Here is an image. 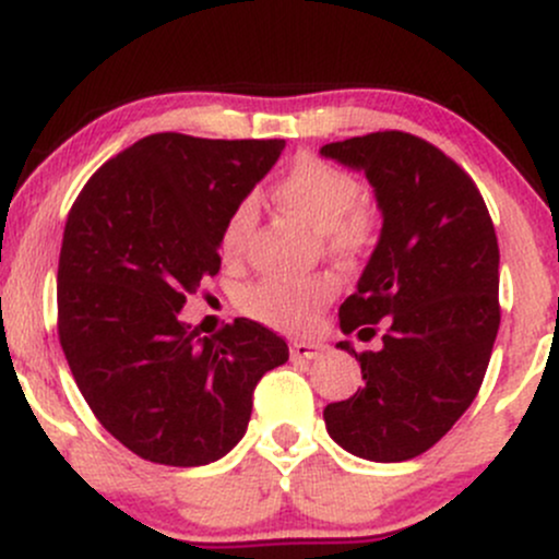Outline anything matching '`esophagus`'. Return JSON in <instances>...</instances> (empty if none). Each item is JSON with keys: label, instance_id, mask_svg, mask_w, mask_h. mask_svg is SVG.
<instances>
[{"label": "esophagus", "instance_id": "34e87169", "mask_svg": "<svg viewBox=\"0 0 559 559\" xmlns=\"http://www.w3.org/2000/svg\"><path fill=\"white\" fill-rule=\"evenodd\" d=\"M288 349H292L294 360H316V357L323 355V344L316 342H294Z\"/></svg>", "mask_w": 559, "mask_h": 559}]
</instances>
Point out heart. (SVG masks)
Listing matches in <instances>:
<instances>
[{
  "instance_id": "heart-1",
  "label": "heart",
  "mask_w": 559,
  "mask_h": 559,
  "mask_svg": "<svg viewBox=\"0 0 559 559\" xmlns=\"http://www.w3.org/2000/svg\"><path fill=\"white\" fill-rule=\"evenodd\" d=\"M273 199L281 207L310 223L329 241L333 252L357 254L373 241L376 217L362 202V186L352 173L312 155L299 157L273 186ZM254 226V204L249 199L230 210L221 230V254L236 262L247 247L249 230ZM338 281L331 273L307 278H267L243 286L239 307L243 316L278 331H307L318 312L336 294Z\"/></svg>"
}]
</instances>
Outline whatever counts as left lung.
<instances>
[{
    "mask_svg": "<svg viewBox=\"0 0 559 559\" xmlns=\"http://www.w3.org/2000/svg\"><path fill=\"white\" fill-rule=\"evenodd\" d=\"M320 155L365 170L383 230L357 292L338 307L362 342L386 323L378 352H355L365 386L323 409L346 452L402 463L428 452L476 400L499 331V243L476 181L431 141L376 131Z\"/></svg>",
    "mask_w": 559,
    "mask_h": 559,
    "instance_id": "1",
    "label": "left lung"
}]
</instances>
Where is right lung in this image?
I'll use <instances>...</instances> for the list:
<instances>
[{
	"instance_id": "obj_1",
	"label": "right lung",
	"mask_w": 559,
	"mask_h": 559,
	"mask_svg": "<svg viewBox=\"0 0 559 559\" xmlns=\"http://www.w3.org/2000/svg\"><path fill=\"white\" fill-rule=\"evenodd\" d=\"M284 139L152 133L107 159L75 197L57 267V333L94 418L141 460L207 465L247 431L278 333L236 318L213 336L183 325L186 294L221 273L230 210Z\"/></svg>"
}]
</instances>
